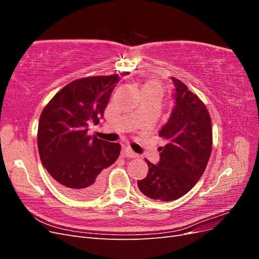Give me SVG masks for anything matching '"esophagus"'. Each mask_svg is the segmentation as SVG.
Segmentation results:
<instances>
[{
    "label": "esophagus",
    "instance_id": "34e87169",
    "mask_svg": "<svg viewBox=\"0 0 259 259\" xmlns=\"http://www.w3.org/2000/svg\"><path fill=\"white\" fill-rule=\"evenodd\" d=\"M124 155L127 156V158H131V159H136L138 158V154L136 152H134L133 150H131L130 148H124Z\"/></svg>",
    "mask_w": 259,
    "mask_h": 259
}]
</instances>
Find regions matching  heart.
<instances>
[{
  "instance_id": "b5f03b06",
  "label": "heart",
  "mask_w": 259,
  "mask_h": 259,
  "mask_svg": "<svg viewBox=\"0 0 259 259\" xmlns=\"http://www.w3.org/2000/svg\"><path fill=\"white\" fill-rule=\"evenodd\" d=\"M143 89H148V90H150V91L159 92V93L162 92V90H161V88H160V85H159L158 83H155V82H148V83H146V84L144 85Z\"/></svg>"
}]
</instances>
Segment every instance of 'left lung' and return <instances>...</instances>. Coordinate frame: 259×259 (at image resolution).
Wrapping results in <instances>:
<instances>
[{
    "mask_svg": "<svg viewBox=\"0 0 259 259\" xmlns=\"http://www.w3.org/2000/svg\"><path fill=\"white\" fill-rule=\"evenodd\" d=\"M174 107L159 135L167 140L160 161L148 164V175L137 182L139 190L153 200L173 201L189 192L204 173L213 134L205 105L182 81L170 76Z\"/></svg>",
    "mask_w": 259,
    "mask_h": 259,
    "instance_id": "8db88e82",
    "label": "left lung"
}]
</instances>
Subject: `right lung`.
<instances>
[{
	"label": "right lung",
	"instance_id": "1",
	"mask_svg": "<svg viewBox=\"0 0 259 259\" xmlns=\"http://www.w3.org/2000/svg\"><path fill=\"white\" fill-rule=\"evenodd\" d=\"M119 74L75 80L60 90L40 116L37 148L43 167L58 189L74 199H93L104 189V169L119 158L121 146L88 135L98 124Z\"/></svg>",
	"mask_w": 259,
	"mask_h": 259
}]
</instances>
